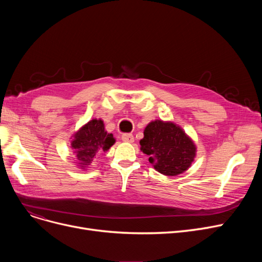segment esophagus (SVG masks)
Masks as SVG:
<instances>
[{"label":"esophagus","mask_w":262,"mask_h":262,"mask_svg":"<svg viewBox=\"0 0 262 262\" xmlns=\"http://www.w3.org/2000/svg\"><path fill=\"white\" fill-rule=\"evenodd\" d=\"M122 140L124 142H134V136L132 134H123L122 135Z\"/></svg>","instance_id":"esophagus-1"}]
</instances>
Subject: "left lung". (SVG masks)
I'll return each instance as SVG.
<instances>
[{"label": "left lung", "mask_w": 262, "mask_h": 262, "mask_svg": "<svg viewBox=\"0 0 262 262\" xmlns=\"http://www.w3.org/2000/svg\"><path fill=\"white\" fill-rule=\"evenodd\" d=\"M140 145L154 168L168 176L185 172L195 156L194 143L171 122H150L145 127Z\"/></svg>", "instance_id": "left-lung-1"}]
</instances>
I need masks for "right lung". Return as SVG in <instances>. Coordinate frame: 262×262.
I'll use <instances>...</instances> for the list:
<instances>
[{"label":"right lung","instance_id":"add662e5","mask_svg":"<svg viewBox=\"0 0 262 262\" xmlns=\"http://www.w3.org/2000/svg\"><path fill=\"white\" fill-rule=\"evenodd\" d=\"M113 134H107L102 120H91L74 135L72 147L81 164L88 166L98 152L107 150L115 143Z\"/></svg>","mask_w":262,"mask_h":262}]
</instances>
